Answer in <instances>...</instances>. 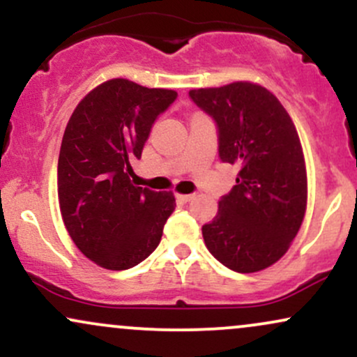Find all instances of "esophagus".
I'll return each instance as SVG.
<instances>
[{
    "label": "esophagus",
    "instance_id": "obj_1",
    "mask_svg": "<svg viewBox=\"0 0 357 357\" xmlns=\"http://www.w3.org/2000/svg\"><path fill=\"white\" fill-rule=\"evenodd\" d=\"M176 199L181 203H188L191 202V199H195V195H176Z\"/></svg>",
    "mask_w": 357,
    "mask_h": 357
}]
</instances>
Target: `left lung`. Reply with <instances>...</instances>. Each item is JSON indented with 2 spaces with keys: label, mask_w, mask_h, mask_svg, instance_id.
Here are the masks:
<instances>
[{
  "label": "left lung",
  "mask_w": 357,
  "mask_h": 357,
  "mask_svg": "<svg viewBox=\"0 0 357 357\" xmlns=\"http://www.w3.org/2000/svg\"><path fill=\"white\" fill-rule=\"evenodd\" d=\"M218 127V154L240 165L236 184L203 225L206 248L220 264L252 273L280 260L305 215L307 173L301 139L284 105L250 82L190 90Z\"/></svg>",
  "instance_id": "1"
}]
</instances>
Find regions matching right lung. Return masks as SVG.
<instances>
[{
    "label": "right lung",
    "mask_w": 357,
    "mask_h": 357,
    "mask_svg": "<svg viewBox=\"0 0 357 357\" xmlns=\"http://www.w3.org/2000/svg\"><path fill=\"white\" fill-rule=\"evenodd\" d=\"M176 97L112 79L89 92L68 121L59 155L61 218L77 248L100 267H136L161 241L174 195L134 186L130 159L141 158L155 119Z\"/></svg>",
    "instance_id": "add662e5"
}]
</instances>
